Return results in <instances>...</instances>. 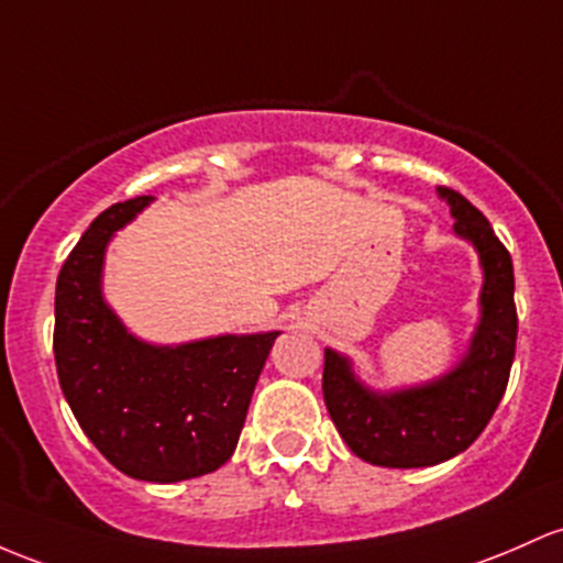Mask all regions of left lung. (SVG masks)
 Listing matches in <instances>:
<instances>
[{"instance_id": "1", "label": "left lung", "mask_w": 563, "mask_h": 563, "mask_svg": "<svg viewBox=\"0 0 563 563\" xmlns=\"http://www.w3.org/2000/svg\"><path fill=\"white\" fill-rule=\"evenodd\" d=\"M438 197L449 202L454 234L473 245L484 269L481 318L465 355L424 385L379 393L363 385L347 355L325 347V409L352 454L379 467H430L465 452L497 411L516 355L510 253L460 191L438 187Z\"/></svg>"}]
</instances>
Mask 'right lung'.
Returning a JSON list of instances; mask_svg holds the SVG:
<instances>
[{
    "instance_id": "right-lung-1",
    "label": "right lung",
    "mask_w": 563,
    "mask_h": 563,
    "mask_svg": "<svg viewBox=\"0 0 563 563\" xmlns=\"http://www.w3.org/2000/svg\"><path fill=\"white\" fill-rule=\"evenodd\" d=\"M152 200L107 208L74 245L55 283L53 352L60 390L92 446L131 478L176 484L230 460L280 331L184 344L128 331L103 299V258L114 232Z\"/></svg>"
}]
</instances>
